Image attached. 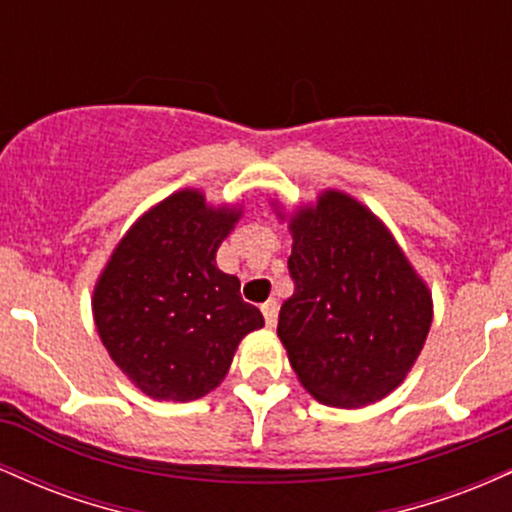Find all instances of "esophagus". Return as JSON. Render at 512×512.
I'll list each match as a JSON object with an SVG mask.
<instances>
[{
  "mask_svg": "<svg viewBox=\"0 0 512 512\" xmlns=\"http://www.w3.org/2000/svg\"><path fill=\"white\" fill-rule=\"evenodd\" d=\"M262 315H264V322H267L269 327H274V322H276V315H279V303L274 301H267V303H262Z\"/></svg>",
  "mask_w": 512,
  "mask_h": 512,
  "instance_id": "esophagus-1",
  "label": "esophagus"
}]
</instances>
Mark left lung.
<instances>
[{"mask_svg": "<svg viewBox=\"0 0 512 512\" xmlns=\"http://www.w3.org/2000/svg\"><path fill=\"white\" fill-rule=\"evenodd\" d=\"M289 228L293 296L281 305L276 334L291 368L322 404L378 402L424 349L431 291L383 221L344 192H322Z\"/></svg>", "mask_w": 512, "mask_h": 512, "instance_id": "8db88e82", "label": "left lung"}]
</instances>
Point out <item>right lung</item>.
I'll list each match as a JSON object with an SVG mask.
<instances>
[{"instance_id": "right-lung-1", "label": "right lung", "mask_w": 512, "mask_h": 512, "mask_svg": "<svg viewBox=\"0 0 512 512\" xmlns=\"http://www.w3.org/2000/svg\"><path fill=\"white\" fill-rule=\"evenodd\" d=\"M240 219L180 190L134 223L93 289V320L117 368L144 395L192 402L226 378L240 339L264 327L216 250Z\"/></svg>"}]
</instances>
